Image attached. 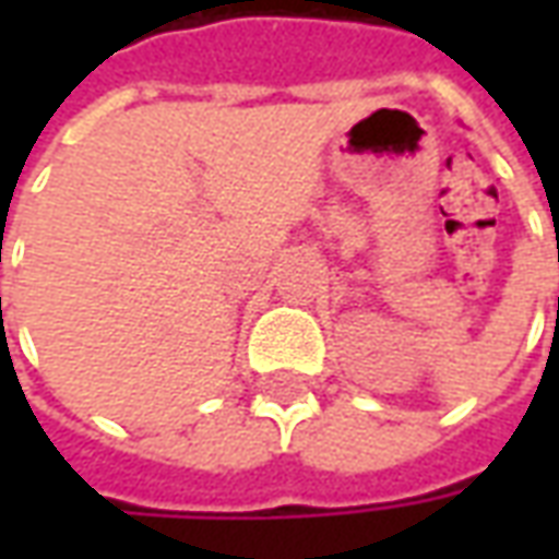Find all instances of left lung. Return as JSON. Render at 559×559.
<instances>
[{
	"label": "left lung",
	"mask_w": 559,
	"mask_h": 559,
	"mask_svg": "<svg viewBox=\"0 0 559 559\" xmlns=\"http://www.w3.org/2000/svg\"><path fill=\"white\" fill-rule=\"evenodd\" d=\"M557 260H559V242H557Z\"/></svg>",
	"instance_id": "8db88e82"
}]
</instances>
